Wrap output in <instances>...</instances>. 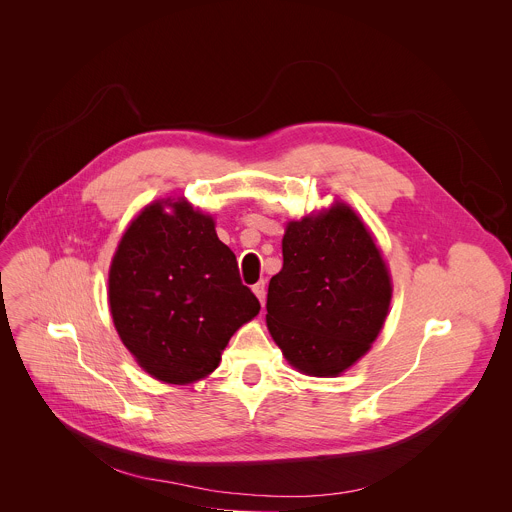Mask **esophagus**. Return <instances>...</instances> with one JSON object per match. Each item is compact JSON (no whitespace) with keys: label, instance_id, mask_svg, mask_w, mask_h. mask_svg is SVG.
<instances>
[{"label":"esophagus","instance_id":"34e87169","mask_svg":"<svg viewBox=\"0 0 512 512\" xmlns=\"http://www.w3.org/2000/svg\"><path fill=\"white\" fill-rule=\"evenodd\" d=\"M253 291H255V296L259 298L261 306H265V298H267V291H265V281H259V283H255V285H253Z\"/></svg>","mask_w":512,"mask_h":512}]
</instances>
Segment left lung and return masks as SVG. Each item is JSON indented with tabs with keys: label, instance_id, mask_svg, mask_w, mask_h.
I'll use <instances>...</instances> for the list:
<instances>
[{
	"label": "left lung",
	"instance_id": "obj_1",
	"mask_svg": "<svg viewBox=\"0 0 512 512\" xmlns=\"http://www.w3.org/2000/svg\"><path fill=\"white\" fill-rule=\"evenodd\" d=\"M267 289V328L300 373L334 377L371 348L391 277L371 233L344 204L289 223Z\"/></svg>",
	"mask_w": 512,
	"mask_h": 512
}]
</instances>
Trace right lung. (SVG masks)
Segmentation results:
<instances>
[{
    "label": "right lung",
    "instance_id": "obj_1",
    "mask_svg": "<svg viewBox=\"0 0 512 512\" xmlns=\"http://www.w3.org/2000/svg\"><path fill=\"white\" fill-rule=\"evenodd\" d=\"M145 208L109 271L113 324L145 373L172 385L210 375L231 336L261 310L210 216L188 202Z\"/></svg>",
    "mask_w": 512,
    "mask_h": 512
}]
</instances>
